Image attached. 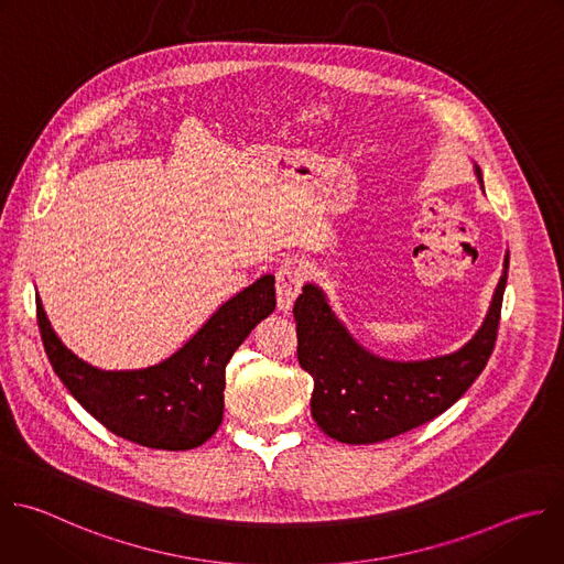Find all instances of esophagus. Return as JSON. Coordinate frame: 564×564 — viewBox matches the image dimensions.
I'll list each match as a JSON object with an SVG mask.
<instances>
[{"instance_id": "34e87169", "label": "esophagus", "mask_w": 564, "mask_h": 564, "mask_svg": "<svg viewBox=\"0 0 564 564\" xmlns=\"http://www.w3.org/2000/svg\"><path fill=\"white\" fill-rule=\"evenodd\" d=\"M305 283V270L296 263H285L276 270V299H279V310L290 312L296 296L301 294V288Z\"/></svg>"}]
</instances>
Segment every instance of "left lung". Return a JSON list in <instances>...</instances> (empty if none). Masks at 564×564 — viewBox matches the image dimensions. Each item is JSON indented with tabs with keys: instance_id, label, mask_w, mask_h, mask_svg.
I'll return each instance as SVG.
<instances>
[{
	"instance_id": "left-lung-1",
	"label": "left lung",
	"mask_w": 564,
	"mask_h": 564,
	"mask_svg": "<svg viewBox=\"0 0 564 564\" xmlns=\"http://www.w3.org/2000/svg\"><path fill=\"white\" fill-rule=\"evenodd\" d=\"M476 176L482 185L480 167ZM509 252L489 312L458 351L425 360H390L365 349L307 283L294 303L299 365L314 379L312 419L334 441L381 443L449 410L480 377L498 336Z\"/></svg>"
}]
</instances>
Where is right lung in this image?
<instances>
[{"label":"right lung","instance_id":"obj_1","mask_svg":"<svg viewBox=\"0 0 564 564\" xmlns=\"http://www.w3.org/2000/svg\"><path fill=\"white\" fill-rule=\"evenodd\" d=\"M274 307V276L265 274L226 301L181 349L143 369L106 371L77 358L53 332L40 299L37 325L55 373L108 432L150 449L183 452L219 430L226 365Z\"/></svg>","mask_w":564,"mask_h":564}]
</instances>
